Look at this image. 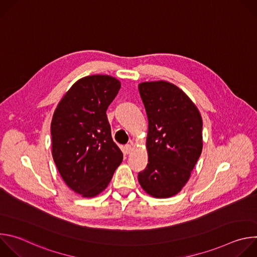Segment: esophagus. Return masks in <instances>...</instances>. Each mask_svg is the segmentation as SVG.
<instances>
[{"mask_svg": "<svg viewBox=\"0 0 257 257\" xmlns=\"http://www.w3.org/2000/svg\"><path fill=\"white\" fill-rule=\"evenodd\" d=\"M131 151H132V145L131 144H127V145H125L124 146V153L125 154H130L131 153Z\"/></svg>", "mask_w": 257, "mask_h": 257, "instance_id": "obj_1", "label": "esophagus"}]
</instances>
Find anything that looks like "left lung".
I'll list each match as a JSON object with an SVG mask.
<instances>
[{"instance_id":"obj_1","label":"left lung","mask_w":257,"mask_h":257,"mask_svg":"<svg viewBox=\"0 0 257 257\" xmlns=\"http://www.w3.org/2000/svg\"><path fill=\"white\" fill-rule=\"evenodd\" d=\"M149 120V163L138 174L142 189L169 198L186 185L202 152V118L190 97L165 80L138 84Z\"/></svg>"}]
</instances>
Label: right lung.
Masks as SVG:
<instances>
[{
  "label": "right lung",
  "mask_w": 257,
  "mask_h": 257,
  "mask_svg": "<svg viewBox=\"0 0 257 257\" xmlns=\"http://www.w3.org/2000/svg\"><path fill=\"white\" fill-rule=\"evenodd\" d=\"M120 88L121 82L112 76L83 77L63 95L54 112V162L66 185L82 197L102 192L123 161L105 114Z\"/></svg>",
  "instance_id": "obj_1"
}]
</instances>
